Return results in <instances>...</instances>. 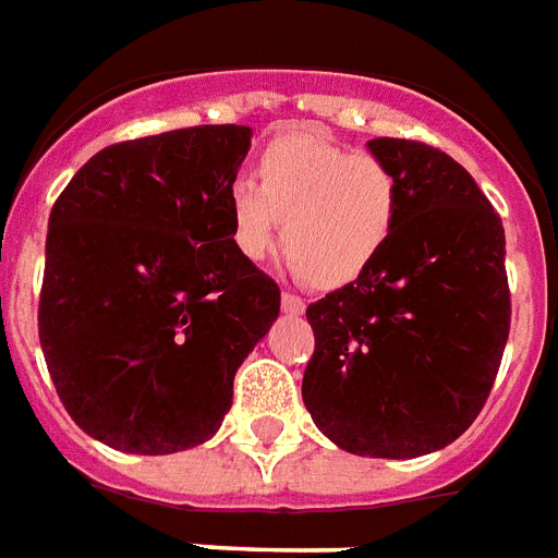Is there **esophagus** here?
Masks as SVG:
<instances>
[{
	"label": "esophagus",
	"mask_w": 558,
	"mask_h": 558,
	"mask_svg": "<svg viewBox=\"0 0 558 558\" xmlns=\"http://www.w3.org/2000/svg\"><path fill=\"white\" fill-rule=\"evenodd\" d=\"M280 304H283L287 314H304V299H299L295 292H283V295H280Z\"/></svg>",
	"instance_id": "1"
}]
</instances>
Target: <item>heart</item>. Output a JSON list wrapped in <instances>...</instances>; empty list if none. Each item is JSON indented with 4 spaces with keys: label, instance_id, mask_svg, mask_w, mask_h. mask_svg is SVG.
Masks as SVG:
<instances>
[{
    "label": "heart",
    "instance_id": "1",
    "mask_svg": "<svg viewBox=\"0 0 558 558\" xmlns=\"http://www.w3.org/2000/svg\"><path fill=\"white\" fill-rule=\"evenodd\" d=\"M227 211L244 259H266L283 223L292 268L335 290L362 278L386 251L398 227L400 184L374 155L292 131L263 148L256 184L235 179L227 187Z\"/></svg>",
    "mask_w": 558,
    "mask_h": 558
}]
</instances>
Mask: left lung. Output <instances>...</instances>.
<instances>
[{"mask_svg": "<svg viewBox=\"0 0 558 558\" xmlns=\"http://www.w3.org/2000/svg\"><path fill=\"white\" fill-rule=\"evenodd\" d=\"M398 175L400 215L362 278L307 307L316 350L304 407L359 457L433 454L478 418L511 328L505 230L445 151L376 137Z\"/></svg>", "mask_w": 558, "mask_h": 558, "instance_id": "left-lung-1", "label": "left lung"}]
</instances>
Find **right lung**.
Wrapping results in <instances>:
<instances>
[{
    "mask_svg": "<svg viewBox=\"0 0 558 558\" xmlns=\"http://www.w3.org/2000/svg\"><path fill=\"white\" fill-rule=\"evenodd\" d=\"M247 125L101 148L47 223L38 338L80 430L125 454L208 442L232 379L280 314L275 280L230 232Z\"/></svg>",
    "mask_w": 558,
    "mask_h": 558,
    "instance_id": "add662e5",
    "label": "right lung"
}]
</instances>
